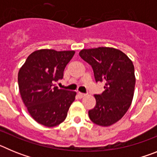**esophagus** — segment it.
I'll list each match as a JSON object with an SVG mask.
<instances>
[{
  "instance_id": "esophagus-1",
  "label": "esophagus",
  "mask_w": 157,
  "mask_h": 157,
  "mask_svg": "<svg viewBox=\"0 0 157 157\" xmlns=\"http://www.w3.org/2000/svg\"><path fill=\"white\" fill-rule=\"evenodd\" d=\"M86 94H82V93H80V92L78 93V98H84V97H86Z\"/></svg>"
}]
</instances>
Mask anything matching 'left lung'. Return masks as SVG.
Listing matches in <instances>:
<instances>
[{
	"label": "left lung",
	"mask_w": 157,
	"mask_h": 157,
	"mask_svg": "<svg viewBox=\"0 0 157 157\" xmlns=\"http://www.w3.org/2000/svg\"><path fill=\"white\" fill-rule=\"evenodd\" d=\"M79 56L92 67L96 82L105 83V91L94 95L96 105L89 111V117L97 125H112L125 115L132 102L134 64L122 51L109 47L82 49Z\"/></svg>",
	"instance_id": "obj_1"
}]
</instances>
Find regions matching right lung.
<instances>
[{
  "instance_id": "add662e5",
  "label": "right lung",
  "mask_w": 157,
  "mask_h": 157,
  "mask_svg": "<svg viewBox=\"0 0 157 157\" xmlns=\"http://www.w3.org/2000/svg\"><path fill=\"white\" fill-rule=\"evenodd\" d=\"M75 52L34 51L19 69L18 83L22 100L31 117L41 125L52 127L64 121L75 99V92L55 86V82L63 78L65 67Z\"/></svg>"
}]
</instances>
